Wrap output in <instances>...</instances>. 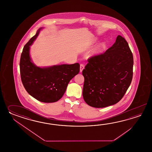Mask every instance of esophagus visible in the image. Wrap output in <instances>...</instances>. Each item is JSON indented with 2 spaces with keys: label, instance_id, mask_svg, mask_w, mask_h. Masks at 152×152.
<instances>
[{
  "label": "esophagus",
  "instance_id": "obj_1",
  "mask_svg": "<svg viewBox=\"0 0 152 152\" xmlns=\"http://www.w3.org/2000/svg\"><path fill=\"white\" fill-rule=\"evenodd\" d=\"M84 65L83 64H80V72H81L84 69Z\"/></svg>",
  "mask_w": 152,
  "mask_h": 152
}]
</instances>
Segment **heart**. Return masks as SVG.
Instances as JSON below:
<instances>
[{
	"mask_svg": "<svg viewBox=\"0 0 152 152\" xmlns=\"http://www.w3.org/2000/svg\"><path fill=\"white\" fill-rule=\"evenodd\" d=\"M95 41H94V42ZM104 47V44L103 43H102V44H100L99 45H98V47H97V51H98V50H99L100 49L102 48V47Z\"/></svg>",
	"mask_w": 152,
	"mask_h": 152,
	"instance_id": "obj_1",
	"label": "heart"
}]
</instances>
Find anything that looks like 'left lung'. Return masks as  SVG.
<instances>
[{
    "instance_id": "obj_1",
    "label": "left lung",
    "mask_w": 152,
    "mask_h": 152,
    "mask_svg": "<svg viewBox=\"0 0 152 152\" xmlns=\"http://www.w3.org/2000/svg\"><path fill=\"white\" fill-rule=\"evenodd\" d=\"M82 72L83 96L91 107L100 108L117 103L132 80L133 56L128 42L118 35L106 52L88 59Z\"/></svg>"
}]
</instances>
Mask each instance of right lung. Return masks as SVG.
<instances>
[{
  "label": "right lung",
  "instance_id": "add662e5",
  "mask_svg": "<svg viewBox=\"0 0 152 152\" xmlns=\"http://www.w3.org/2000/svg\"><path fill=\"white\" fill-rule=\"evenodd\" d=\"M24 45L20 59L22 82L27 92L32 97L44 103L58 101L65 94L69 82L80 71V65H54L39 67L31 61L30 46L38 36L39 31Z\"/></svg>",
  "mask_w": 152,
  "mask_h": 152
}]
</instances>
